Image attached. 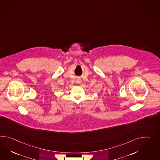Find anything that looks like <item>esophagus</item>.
<instances>
[{
    "label": "esophagus",
    "instance_id": "obj_1",
    "mask_svg": "<svg viewBox=\"0 0 160 160\" xmlns=\"http://www.w3.org/2000/svg\"><path fill=\"white\" fill-rule=\"evenodd\" d=\"M81 82V79H80V78H78V80H77V83H78V84H80Z\"/></svg>",
    "mask_w": 160,
    "mask_h": 160
}]
</instances>
